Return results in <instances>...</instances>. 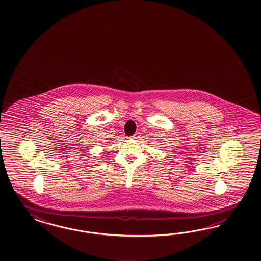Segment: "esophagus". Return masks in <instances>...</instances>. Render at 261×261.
I'll list each match as a JSON object with an SVG mask.
<instances>
[{
	"mask_svg": "<svg viewBox=\"0 0 261 261\" xmlns=\"http://www.w3.org/2000/svg\"><path fill=\"white\" fill-rule=\"evenodd\" d=\"M139 138H140V133H136V134L132 136V139H133V140H138Z\"/></svg>",
	"mask_w": 261,
	"mask_h": 261,
	"instance_id": "1",
	"label": "esophagus"
}]
</instances>
